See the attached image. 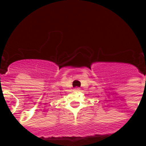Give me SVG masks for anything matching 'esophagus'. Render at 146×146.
Here are the masks:
<instances>
[{
  "instance_id": "1",
  "label": "esophagus",
  "mask_w": 146,
  "mask_h": 146,
  "mask_svg": "<svg viewBox=\"0 0 146 146\" xmlns=\"http://www.w3.org/2000/svg\"><path fill=\"white\" fill-rule=\"evenodd\" d=\"M74 91H75V92H79L80 88H74Z\"/></svg>"
}]
</instances>
